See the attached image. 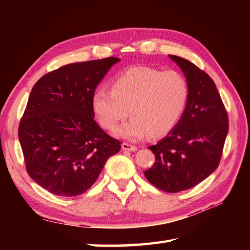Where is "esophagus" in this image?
I'll use <instances>...</instances> for the list:
<instances>
[{"label": "esophagus", "instance_id": "1", "mask_svg": "<svg viewBox=\"0 0 250 250\" xmlns=\"http://www.w3.org/2000/svg\"><path fill=\"white\" fill-rule=\"evenodd\" d=\"M122 149L128 150V151H135L137 149V147L129 144V143H124V144H122Z\"/></svg>", "mask_w": 250, "mask_h": 250}]
</instances>
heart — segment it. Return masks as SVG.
I'll return each instance as SVG.
<instances>
[{
  "label": "heart",
  "instance_id": "1",
  "mask_svg": "<svg viewBox=\"0 0 250 250\" xmlns=\"http://www.w3.org/2000/svg\"><path fill=\"white\" fill-rule=\"evenodd\" d=\"M188 97V83L180 73L135 66L115 77L111 89H95L92 108L106 130H114L130 113L131 120L117 134L135 141L171 132L182 118Z\"/></svg>",
  "mask_w": 250,
  "mask_h": 250
}]
</instances>
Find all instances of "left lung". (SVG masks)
Masks as SVG:
<instances>
[{"instance_id": "obj_1", "label": "left lung", "mask_w": 250, "mask_h": 250, "mask_svg": "<svg viewBox=\"0 0 250 250\" xmlns=\"http://www.w3.org/2000/svg\"><path fill=\"white\" fill-rule=\"evenodd\" d=\"M169 58L187 78L188 102L175 128L148 147L156 160L144 174L158 189L175 193L193 188L218 167L229 117L208 74L182 57Z\"/></svg>"}]
</instances>
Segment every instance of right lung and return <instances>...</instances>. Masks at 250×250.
<instances>
[{"label": "right lung", "instance_id": "obj_1", "mask_svg": "<svg viewBox=\"0 0 250 250\" xmlns=\"http://www.w3.org/2000/svg\"><path fill=\"white\" fill-rule=\"evenodd\" d=\"M115 57L47 73L32 88L18 137L26 172L49 192L76 196L91 187L121 142L94 120L92 94Z\"/></svg>", "mask_w": 250, "mask_h": 250}]
</instances>
